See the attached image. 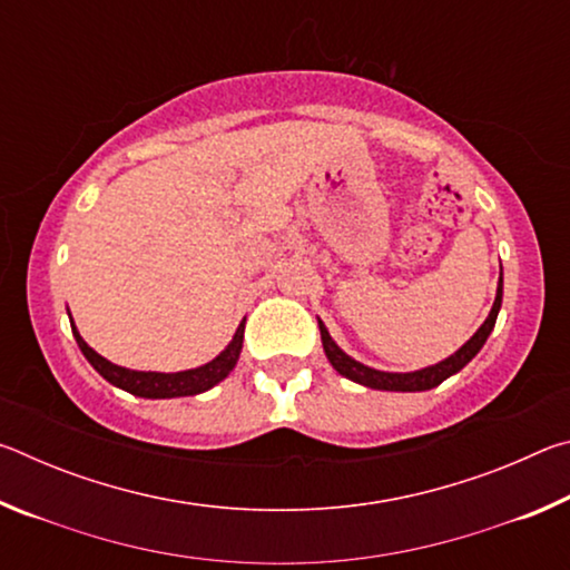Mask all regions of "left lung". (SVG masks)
<instances>
[{"mask_svg":"<svg viewBox=\"0 0 570 570\" xmlns=\"http://www.w3.org/2000/svg\"><path fill=\"white\" fill-rule=\"evenodd\" d=\"M500 304H503V266H500V282H498V294L493 308H490L488 320L480 324V330L470 336V340L460 346L455 354H450L448 360H442L432 366H424V370L417 372H382L374 370V366H366L362 362L352 360L350 354L340 350V344L332 340L330 330H326L324 322L320 320V332H322V344H324V354L330 364L334 366L342 377L352 380L356 384H364L370 390H382V392H424L438 387V384L445 382L452 374H458L462 366H465L472 356H475L482 344L488 342L490 332L495 330V320L500 312Z\"/></svg>","mask_w":570,"mask_h":570,"instance_id":"1","label":"left lung"}]
</instances>
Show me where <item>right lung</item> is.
I'll list each match as a JSON object with an SVG mask.
<instances>
[{"label": "right lung", "mask_w": 570, "mask_h": 570, "mask_svg": "<svg viewBox=\"0 0 570 570\" xmlns=\"http://www.w3.org/2000/svg\"><path fill=\"white\" fill-rule=\"evenodd\" d=\"M70 324H72V336L77 346H80L85 360L95 366V372H98L102 380H108L110 384H115V387L135 394V397L173 400V397H193V394H200L210 387H216L218 382H224L228 374L234 372V366L240 356V346H244L246 320L238 324L234 340L228 342L226 350L220 352L216 360H210L208 364H200L196 370H183V372H140V370H128V366L112 364L82 340L72 322V316H70Z\"/></svg>", "instance_id": "right-lung-1"}]
</instances>
